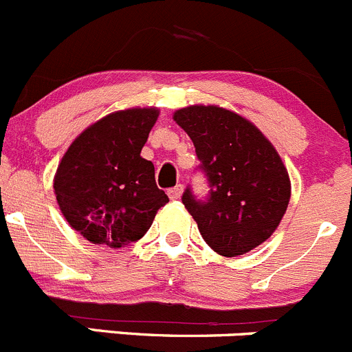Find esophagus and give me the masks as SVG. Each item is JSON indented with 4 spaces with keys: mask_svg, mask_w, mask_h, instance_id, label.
Wrapping results in <instances>:
<instances>
[{
    "mask_svg": "<svg viewBox=\"0 0 352 352\" xmlns=\"http://www.w3.org/2000/svg\"><path fill=\"white\" fill-rule=\"evenodd\" d=\"M181 193H183V186L181 184H176L175 188H171V190H168V195L171 200H177V198L181 197Z\"/></svg>",
    "mask_w": 352,
    "mask_h": 352,
    "instance_id": "obj_1",
    "label": "esophagus"
}]
</instances>
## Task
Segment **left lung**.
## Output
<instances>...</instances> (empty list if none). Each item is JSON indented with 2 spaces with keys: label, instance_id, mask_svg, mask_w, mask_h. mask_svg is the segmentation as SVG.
Here are the masks:
<instances>
[{
  "label": "left lung",
  "instance_id": "1",
  "mask_svg": "<svg viewBox=\"0 0 352 352\" xmlns=\"http://www.w3.org/2000/svg\"><path fill=\"white\" fill-rule=\"evenodd\" d=\"M175 121L195 145L208 193L186 186L181 201L201 238L222 256L245 255L272 236L286 214L289 175L262 131L239 114L215 106H190Z\"/></svg>",
  "mask_w": 352,
  "mask_h": 352
}]
</instances>
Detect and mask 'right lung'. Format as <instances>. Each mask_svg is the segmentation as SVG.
<instances>
[{
  "mask_svg": "<svg viewBox=\"0 0 352 352\" xmlns=\"http://www.w3.org/2000/svg\"><path fill=\"white\" fill-rule=\"evenodd\" d=\"M159 111L126 109L87 128L66 151L54 176L63 215L94 245L138 241L169 201L154 164L140 157Z\"/></svg>",
  "mask_w": 352,
  "mask_h": 352,
  "instance_id": "add662e5",
  "label": "right lung"
}]
</instances>
